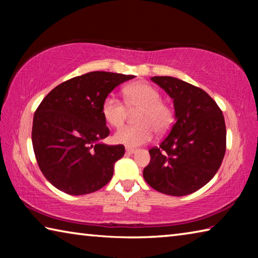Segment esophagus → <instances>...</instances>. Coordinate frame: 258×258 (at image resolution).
<instances>
[{
    "instance_id": "34e87169",
    "label": "esophagus",
    "mask_w": 258,
    "mask_h": 258,
    "mask_svg": "<svg viewBox=\"0 0 258 258\" xmlns=\"http://www.w3.org/2000/svg\"><path fill=\"white\" fill-rule=\"evenodd\" d=\"M137 152V149H133V148H126V154L128 155H132V154H135Z\"/></svg>"
}]
</instances>
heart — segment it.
<instances>
[{
  "mask_svg": "<svg viewBox=\"0 0 258 258\" xmlns=\"http://www.w3.org/2000/svg\"><path fill=\"white\" fill-rule=\"evenodd\" d=\"M125 103L131 110L139 109L135 117L138 125L125 126L113 135V141L126 147H138L154 138L155 131L163 133L173 121V112L167 103L160 100L159 91L146 82L127 85L123 91ZM123 102L109 95L102 103L104 120L113 127L123 126L127 115Z\"/></svg>",
  "mask_w": 258,
  "mask_h": 258,
  "instance_id": "b5f03b06",
  "label": "heart"
}]
</instances>
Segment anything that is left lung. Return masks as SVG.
I'll return each instance as SVG.
<instances>
[{
    "instance_id": "1",
    "label": "left lung",
    "mask_w": 258,
    "mask_h": 258,
    "mask_svg": "<svg viewBox=\"0 0 258 258\" xmlns=\"http://www.w3.org/2000/svg\"><path fill=\"white\" fill-rule=\"evenodd\" d=\"M173 100L175 123L159 147L149 150L146 182L161 194L186 196L212 180L225 155L223 113L204 90L171 76L151 78Z\"/></svg>"
}]
</instances>
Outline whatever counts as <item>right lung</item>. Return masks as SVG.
Masks as SVG:
<instances>
[{
  "instance_id": "obj_1",
  "label": "right lung",
  "mask_w": 258,
  "mask_h": 258,
  "mask_svg": "<svg viewBox=\"0 0 258 258\" xmlns=\"http://www.w3.org/2000/svg\"><path fill=\"white\" fill-rule=\"evenodd\" d=\"M133 75L91 72L61 83L43 99L33 119L37 164L52 185L68 195L98 191L111 180L121 145L108 146L102 115L108 94Z\"/></svg>"
}]
</instances>
